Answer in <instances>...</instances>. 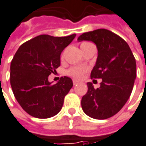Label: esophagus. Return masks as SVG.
<instances>
[{
    "instance_id": "obj_1",
    "label": "esophagus",
    "mask_w": 146,
    "mask_h": 146,
    "mask_svg": "<svg viewBox=\"0 0 146 146\" xmlns=\"http://www.w3.org/2000/svg\"><path fill=\"white\" fill-rule=\"evenodd\" d=\"M79 82L77 81V80H75V79H73V85H76V84H78Z\"/></svg>"
}]
</instances>
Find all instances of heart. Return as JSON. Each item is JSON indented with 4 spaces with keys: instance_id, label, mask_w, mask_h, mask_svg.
I'll list each match as a JSON object with an SVG mask.
<instances>
[{
    "instance_id": "b5f03b06",
    "label": "heart",
    "mask_w": 146,
    "mask_h": 146,
    "mask_svg": "<svg viewBox=\"0 0 146 146\" xmlns=\"http://www.w3.org/2000/svg\"><path fill=\"white\" fill-rule=\"evenodd\" d=\"M90 44L87 42H84L81 44V46H83L85 44ZM87 67H83V66H78V67H71L68 71H67V75H70L71 77L74 78V79H81L83 76V75L87 71Z\"/></svg>"
}]
</instances>
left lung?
Wrapping results in <instances>:
<instances>
[{"mask_svg": "<svg viewBox=\"0 0 146 146\" xmlns=\"http://www.w3.org/2000/svg\"><path fill=\"white\" fill-rule=\"evenodd\" d=\"M78 40L96 44L98 55L90 78L102 79L97 89L87 83L88 90L81 100L83 110L95 119L109 118L124 106L131 94L136 79L135 58L128 44L107 29L84 33Z\"/></svg>", "mask_w": 146, "mask_h": 146, "instance_id": "obj_1", "label": "left lung"}]
</instances>
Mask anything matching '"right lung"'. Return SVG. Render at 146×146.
Returning a JSON list of instances; mask_svg holds the SVG:
<instances>
[{
    "label": "right lung",
    "instance_id": "1",
    "mask_svg": "<svg viewBox=\"0 0 146 146\" xmlns=\"http://www.w3.org/2000/svg\"><path fill=\"white\" fill-rule=\"evenodd\" d=\"M75 36L40 35L21 44L13 56L10 84L19 104L31 116L48 118L62 109L64 98L73 86L72 80L64 76L52 84L48 76L60 67L61 52Z\"/></svg>",
    "mask_w": 146,
    "mask_h": 146
}]
</instances>
